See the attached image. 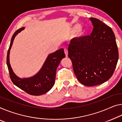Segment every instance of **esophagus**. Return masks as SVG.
I'll return each instance as SVG.
<instances>
[{
    "mask_svg": "<svg viewBox=\"0 0 122 122\" xmlns=\"http://www.w3.org/2000/svg\"><path fill=\"white\" fill-rule=\"evenodd\" d=\"M64 53L65 54V56H66V57H67V55H68V51L66 49V48H64Z\"/></svg>",
    "mask_w": 122,
    "mask_h": 122,
    "instance_id": "1",
    "label": "esophagus"
}]
</instances>
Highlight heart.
Instances as JSON below:
<instances>
[{"label": "heart", "instance_id": "heart-1", "mask_svg": "<svg viewBox=\"0 0 122 122\" xmlns=\"http://www.w3.org/2000/svg\"><path fill=\"white\" fill-rule=\"evenodd\" d=\"M80 28H81L80 25H79V24H77V25H76L74 28H73V31H74V32H77V31L80 30ZM81 33H83L84 32V31H81Z\"/></svg>", "mask_w": 122, "mask_h": 122}]
</instances>
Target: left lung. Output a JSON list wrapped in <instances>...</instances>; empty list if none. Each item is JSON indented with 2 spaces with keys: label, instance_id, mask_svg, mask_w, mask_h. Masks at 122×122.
<instances>
[{
  "label": "left lung",
  "instance_id": "1",
  "mask_svg": "<svg viewBox=\"0 0 122 122\" xmlns=\"http://www.w3.org/2000/svg\"><path fill=\"white\" fill-rule=\"evenodd\" d=\"M90 20L93 25L91 35L72 39L69 45L68 57L78 81L94 86L111 77L118 60V50L111 28L97 18Z\"/></svg>",
  "mask_w": 122,
  "mask_h": 122
}]
</instances>
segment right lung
<instances>
[{"instance_id":"right-lung-1","label":"right lung","mask_w":122,"mask_h":122,"mask_svg":"<svg viewBox=\"0 0 122 122\" xmlns=\"http://www.w3.org/2000/svg\"><path fill=\"white\" fill-rule=\"evenodd\" d=\"M24 28L22 27L15 32L7 51L6 63L10 78L15 85L30 95L44 94L53 87L55 81L56 70L61 59L65 57V55L63 48L57 50L48 56L42 68L36 75L32 77L23 79L18 77L11 69L9 61V53L15 37Z\"/></svg>"}]
</instances>
